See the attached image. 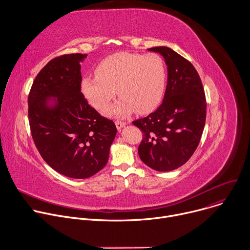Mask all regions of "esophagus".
Returning <instances> with one entry per match:
<instances>
[{"label":"esophagus","mask_w":250,"mask_h":250,"mask_svg":"<svg viewBox=\"0 0 250 250\" xmlns=\"http://www.w3.org/2000/svg\"><path fill=\"white\" fill-rule=\"evenodd\" d=\"M126 124L125 122H122V121H116V126L118 129H121L123 128Z\"/></svg>","instance_id":"esophagus-1"}]
</instances>
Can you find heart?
<instances>
[{
  "label": "heart",
  "instance_id": "obj_1",
  "mask_svg": "<svg viewBox=\"0 0 250 250\" xmlns=\"http://www.w3.org/2000/svg\"><path fill=\"white\" fill-rule=\"evenodd\" d=\"M165 81V66L159 55L118 52L100 62L96 76L83 77L80 88L86 100L100 110L109 105L118 91L120 100L105 114L124 118L134 110L138 114L153 111L163 96Z\"/></svg>",
  "mask_w": 250,
  "mask_h": 250
}]
</instances>
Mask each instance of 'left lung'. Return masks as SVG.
I'll return each instance as SVG.
<instances>
[{"mask_svg":"<svg viewBox=\"0 0 250 250\" xmlns=\"http://www.w3.org/2000/svg\"><path fill=\"white\" fill-rule=\"evenodd\" d=\"M148 50L163 56L168 76L159 108L132 122L144 132L138 155L156 171H172L185 164L199 146L207 115L205 91L190 61L166 46Z\"/></svg>","mask_w":250,"mask_h":250,"instance_id":"1","label":"left lung"}]
</instances>
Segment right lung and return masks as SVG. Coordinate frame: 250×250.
<instances>
[{
  "label": "right lung",
  "mask_w": 250,
  "mask_h": 250,
  "mask_svg": "<svg viewBox=\"0 0 250 250\" xmlns=\"http://www.w3.org/2000/svg\"><path fill=\"white\" fill-rule=\"evenodd\" d=\"M87 54L50 60L35 77L28 95L33 141L44 161L58 173L89 178L109 159L117 134L113 121L102 117L81 93V65Z\"/></svg>",
  "instance_id": "1"
}]
</instances>
